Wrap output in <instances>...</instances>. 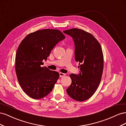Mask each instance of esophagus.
<instances>
[{
    "label": "esophagus",
    "instance_id": "esophagus-1",
    "mask_svg": "<svg viewBox=\"0 0 126 126\" xmlns=\"http://www.w3.org/2000/svg\"><path fill=\"white\" fill-rule=\"evenodd\" d=\"M65 75H66V74H64V73H63V72H60V73H59V76H60V77H64V76Z\"/></svg>",
    "mask_w": 126,
    "mask_h": 126
}]
</instances>
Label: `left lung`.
I'll list each match as a JSON object with an SVG mask.
<instances>
[{"mask_svg": "<svg viewBox=\"0 0 126 126\" xmlns=\"http://www.w3.org/2000/svg\"><path fill=\"white\" fill-rule=\"evenodd\" d=\"M74 39L75 60L79 62L80 74H71L72 82L67 89L74 100L83 101L93 96L101 81L104 69V55L98 41L89 32L72 28L63 31Z\"/></svg>", "mask_w": 126, "mask_h": 126, "instance_id": "left-lung-1", "label": "left lung"}]
</instances>
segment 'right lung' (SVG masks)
Segmentation results:
<instances>
[{
	"label": "right lung",
	"mask_w": 126,
	"mask_h": 126,
	"mask_svg": "<svg viewBox=\"0 0 126 126\" xmlns=\"http://www.w3.org/2000/svg\"><path fill=\"white\" fill-rule=\"evenodd\" d=\"M64 38L59 30L45 29L28 34L19 45L15 70L20 86L29 97L39 99L52 91L59 74L41 65L56 45Z\"/></svg>",
	"instance_id": "right-lung-1"
}]
</instances>
